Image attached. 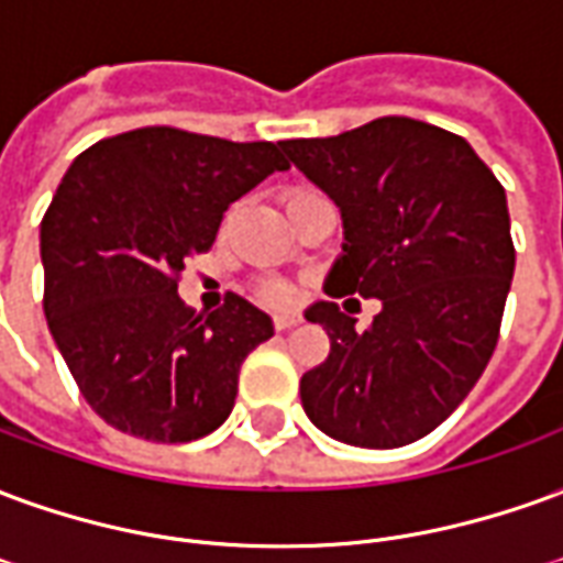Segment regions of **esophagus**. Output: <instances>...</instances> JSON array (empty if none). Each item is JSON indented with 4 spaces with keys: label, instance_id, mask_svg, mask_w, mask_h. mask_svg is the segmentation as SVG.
I'll use <instances>...</instances> for the list:
<instances>
[{
    "label": "esophagus",
    "instance_id": "1",
    "mask_svg": "<svg viewBox=\"0 0 563 563\" xmlns=\"http://www.w3.org/2000/svg\"><path fill=\"white\" fill-rule=\"evenodd\" d=\"M298 322H301V317H298V313H277V317H274V325H277L280 331L295 329Z\"/></svg>",
    "mask_w": 563,
    "mask_h": 563
}]
</instances>
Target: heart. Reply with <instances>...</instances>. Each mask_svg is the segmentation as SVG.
Here are the masks:
<instances>
[{"label":"heart","instance_id":"b5f03b06","mask_svg":"<svg viewBox=\"0 0 563 563\" xmlns=\"http://www.w3.org/2000/svg\"><path fill=\"white\" fill-rule=\"evenodd\" d=\"M298 196H307V192H292V196L289 198H298ZM265 298H271V301H280V298H286V289H283V286H277V283H274V286H268V289H265Z\"/></svg>","mask_w":563,"mask_h":563}]
</instances>
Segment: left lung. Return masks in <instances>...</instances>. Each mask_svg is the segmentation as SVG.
I'll return each instance as SVG.
<instances>
[{"mask_svg":"<svg viewBox=\"0 0 563 563\" xmlns=\"http://www.w3.org/2000/svg\"><path fill=\"white\" fill-rule=\"evenodd\" d=\"M280 147L341 210L325 292L383 301L365 331L334 301L305 310L331 341L301 377L307 419L350 446H407L467 398L495 353L516 268L507 192L467 141L410 117Z\"/></svg>","mask_w":563,"mask_h":563,"instance_id":"obj_1","label":"left lung"}]
</instances>
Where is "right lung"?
Instances as JSON below:
<instances>
[{
    "instance_id": "1",
    "label": "right lung",
    "mask_w": 563,
    "mask_h": 563,
    "mask_svg": "<svg viewBox=\"0 0 563 563\" xmlns=\"http://www.w3.org/2000/svg\"><path fill=\"white\" fill-rule=\"evenodd\" d=\"M286 168L280 144L168 126L104 139L71 162L42 220L44 317L111 428L189 443L229 419L238 371L274 322L234 292L196 317L177 274L210 250L232 201Z\"/></svg>"
}]
</instances>
